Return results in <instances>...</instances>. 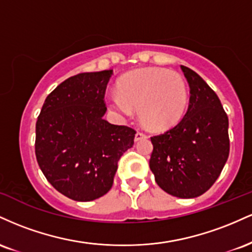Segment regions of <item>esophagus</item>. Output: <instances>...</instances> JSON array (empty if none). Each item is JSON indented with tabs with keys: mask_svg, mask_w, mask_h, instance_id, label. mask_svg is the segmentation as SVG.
<instances>
[{
	"mask_svg": "<svg viewBox=\"0 0 252 252\" xmlns=\"http://www.w3.org/2000/svg\"><path fill=\"white\" fill-rule=\"evenodd\" d=\"M144 138H147V136L142 134V132H136V134H135V141H136V142H137V141L144 140Z\"/></svg>",
	"mask_w": 252,
	"mask_h": 252,
	"instance_id": "1",
	"label": "esophagus"
}]
</instances>
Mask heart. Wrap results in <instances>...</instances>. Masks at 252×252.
I'll use <instances>...</instances> for the list:
<instances>
[{"mask_svg": "<svg viewBox=\"0 0 252 252\" xmlns=\"http://www.w3.org/2000/svg\"><path fill=\"white\" fill-rule=\"evenodd\" d=\"M189 92L180 74L166 68H142L126 74L118 83V94L109 99L120 116L138 117L147 128L162 131L178 124L186 114Z\"/></svg>", "mask_w": 252, "mask_h": 252, "instance_id": "1", "label": "heart"}]
</instances>
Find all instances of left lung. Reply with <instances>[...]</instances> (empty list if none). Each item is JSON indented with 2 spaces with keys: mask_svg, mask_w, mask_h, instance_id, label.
I'll list each match as a JSON object with an SVG mask.
<instances>
[{
  "mask_svg": "<svg viewBox=\"0 0 252 252\" xmlns=\"http://www.w3.org/2000/svg\"><path fill=\"white\" fill-rule=\"evenodd\" d=\"M181 70L189 85V109L175 126L150 138L149 167L164 192L190 199L210 189L226 163L228 118L207 83L186 66Z\"/></svg>",
  "mask_w": 252,
  "mask_h": 252,
  "instance_id": "8db88e82",
  "label": "left lung"
}]
</instances>
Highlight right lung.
Masks as SVG:
<instances>
[{
    "label": "right lung",
    "mask_w": 252,
    "mask_h": 252,
    "mask_svg": "<svg viewBox=\"0 0 252 252\" xmlns=\"http://www.w3.org/2000/svg\"><path fill=\"white\" fill-rule=\"evenodd\" d=\"M114 71L73 76L48 94L36 121L35 155L48 182L67 198L91 201L109 192L117 162L136 131L103 118Z\"/></svg>",
    "instance_id": "right-lung-1"
}]
</instances>
